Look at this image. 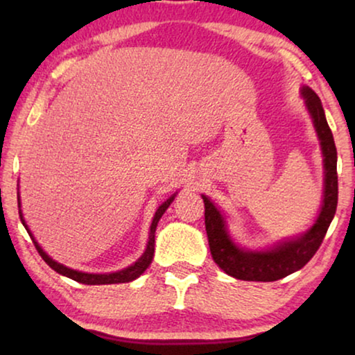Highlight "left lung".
<instances>
[{
    "mask_svg": "<svg viewBox=\"0 0 355 355\" xmlns=\"http://www.w3.org/2000/svg\"><path fill=\"white\" fill-rule=\"evenodd\" d=\"M305 105L312 114L324 157V198L315 225L297 239L276 245L266 252H247L234 245L227 236L225 220L215 205L202 196L205 203V230L215 263L232 278L244 281H278L297 271L317 254L338 207V153L331 129L324 118L318 95L312 89H302Z\"/></svg>",
    "mask_w": 355,
    "mask_h": 355,
    "instance_id": "1",
    "label": "left lung"
}]
</instances>
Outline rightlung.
<instances>
[{"label":"right lung","mask_w":355,"mask_h":355,"mask_svg":"<svg viewBox=\"0 0 355 355\" xmlns=\"http://www.w3.org/2000/svg\"><path fill=\"white\" fill-rule=\"evenodd\" d=\"M174 200V196L169 197L166 202L163 203L162 207L158 208L157 213H155V218L152 221V226H150V236H148V245H147V250H145V254L140 257V259L135 261L134 265L128 266V268L121 270V271H116V273H110V275H89V273H82V271H76V270H71L67 268V266H62L58 263V261L51 260L50 257H48L45 252L40 249V245L37 244L35 239H33V244H35V249L38 250V254L43 260L46 261V265L50 266L56 271V273H60L62 276H67V278L77 281V283H82V284H118V283H129V281H134L135 278H139L140 275L144 273L145 270L148 268V265L152 263L153 260V254H155V231H157V225L159 221V218L164 211H166V208L169 207V203ZM17 203L19 202V197H17ZM21 213V211H19ZM21 221L22 225L26 226V223H24V218H22V213H21ZM27 227V226H26ZM28 234H31V231H27ZM32 236V234H31Z\"/></svg>","instance_id":"add662e5"}]
</instances>
